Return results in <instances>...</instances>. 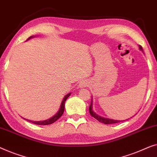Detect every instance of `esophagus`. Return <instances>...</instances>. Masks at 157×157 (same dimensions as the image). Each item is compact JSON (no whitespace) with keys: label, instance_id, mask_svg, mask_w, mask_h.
<instances>
[{"label":"esophagus","instance_id":"obj_1","mask_svg":"<svg viewBox=\"0 0 157 157\" xmlns=\"http://www.w3.org/2000/svg\"><path fill=\"white\" fill-rule=\"evenodd\" d=\"M87 85V82L86 80H82L80 82V83H79V87H85Z\"/></svg>","mask_w":157,"mask_h":157}]
</instances>
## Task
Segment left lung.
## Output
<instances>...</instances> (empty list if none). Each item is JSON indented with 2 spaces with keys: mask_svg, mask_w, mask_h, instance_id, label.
<instances>
[{
  "mask_svg": "<svg viewBox=\"0 0 157 157\" xmlns=\"http://www.w3.org/2000/svg\"><path fill=\"white\" fill-rule=\"evenodd\" d=\"M140 47V49L143 51V49H142V47L141 45L139 46ZM92 101L91 104H90V106L89 107V111H90V114H91L92 117H93L94 118H95L97 120H98L99 122H101V123H103V124H114V123H117V122H120V121H118V120H111V119H107V118H104V117H101L98 116V114H96L94 112L92 111Z\"/></svg>",
  "mask_w": 157,
  "mask_h": 157,
  "instance_id": "left-lung-1",
  "label": "left lung"
}]
</instances>
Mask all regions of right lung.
<instances>
[{"mask_svg": "<svg viewBox=\"0 0 157 157\" xmlns=\"http://www.w3.org/2000/svg\"><path fill=\"white\" fill-rule=\"evenodd\" d=\"M30 37H32V36L30 37L28 39H30ZM70 95V93L67 94V95H66L65 98H64L63 100V101H62V103H61L60 108H59V110L58 111V112H57V113L56 114V115L50 118L49 120H45V121H42V122H41V121H40V122H32V121H29V120H28V121H29V122H33V124H37V125H48V124H50L54 123L55 122H56V121H57V120H58V119L62 115H63V112H64V110H65V101L67 100V99L69 98Z\"/></svg>", "mask_w": 157, "mask_h": 157, "instance_id": "1", "label": "right lung"}]
</instances>
